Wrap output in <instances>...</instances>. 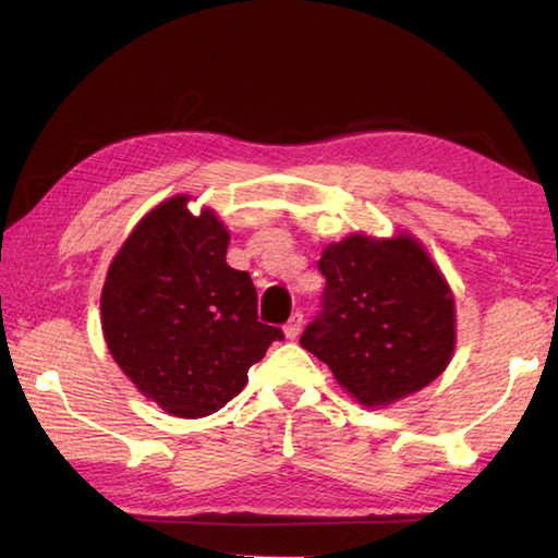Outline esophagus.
Here are the masks:
<instances>
[{
    "label": "esophagus",
    "instance_id": "obj_1",
    "mask_svg": "<svg viewBox=\"0 0 558 558\" xmlns=\"http://www.w3.org/2000/svg\"><path fill=\"white\" fill-rule=\"evenodd\" d=\"M300 329H302V313L298 310V313H292V317L286 323V337L295 339L300 335Z\"/></svg>",
    "mask_w": 558,
    "mask_h": 558
}]
</instances>
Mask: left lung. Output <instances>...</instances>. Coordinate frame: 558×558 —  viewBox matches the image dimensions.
<instances>
[{"label":"left lung","mask_w":558,"mask_h":558,"mask_svg":"<svg viewBox=\"0 0 558 558\" xmlns=\"http://www.w3.org/2000/svg\"><path fill=\"white\" fill-rule=\"evenodd\" d=\"M323 305L300 344L332 369L364 405L421 391L456 347V310L446 278L409 235H349L317 260Z\"/></svg>","instance_id":"left-lung-1"}]
</instances>
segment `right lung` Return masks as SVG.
Returning <instances> with one entry per match:
<instances>
[{
  "instance_id": "add662e5",
  "label": "right lung",
  "mask_w": 558,
  "mask_h": 558,
  "mask_svg": "<svg viewBox=\"0 0 558 558\" xmlns=\"http://www.w3.org/2000/svg\"><path fill=\"white\" fill-rule=\"evenodd\" d=\"M229 231L174 196L135 226L108 270V349L147 399L179 418L223 409L282 329L258 319L248 272L226 263Z\"/></svg>"
}]
</instances>
